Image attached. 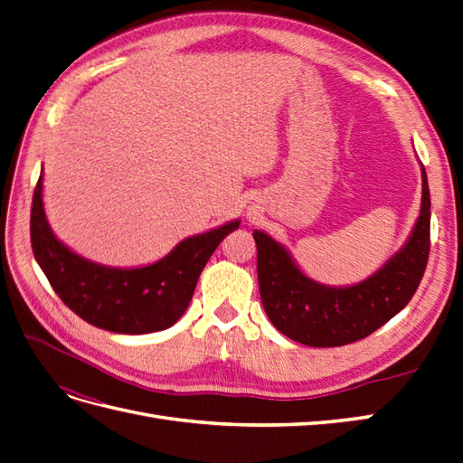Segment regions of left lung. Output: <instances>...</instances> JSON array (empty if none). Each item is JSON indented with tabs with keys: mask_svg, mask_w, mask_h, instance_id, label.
<instances>
[{
	"mask_svg": "<svg viewBox=\"0 0 463 463\" xmlns=\"http://www.w3.org/2000/svg\"><path fill=\"white\" fill-rule=\"evenodd\" d=\"M421 214L410 241L365 282L326 288L307 278L288 250L255 232L260 299L272 325L313 347H335L367 338L400 313L421 284L430 250V194L425 167Z\"/></svg>",
	"mask_w": 463,
	"mask_h": 463,
	"instance_id": "1",
	"label": "left lung"
}]
</instances>
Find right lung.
Listing matches in <instances>:
<instances>
[{
  "mask_svg": "<svg viewBox=\"0 0 463 463\" xmlns=\"http://www.w3.org/2000/svg\"><path fill=\"white\" fill-rule=\"evenodd\" d=\"M237 228L240 222H230L184 240L150 266L118 270L85 260L55 240L42 206V175L33 194V253L50 286L89 325L118 334H148L175 325L210 255Z\"/></svg>",
  "mask_w": 463,
  "mask_h": 463,
  "instance_id": "right-lung-1",
  "label": "right lung"
}]
</instances>
